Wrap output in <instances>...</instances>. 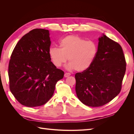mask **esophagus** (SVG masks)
<instances>
[{
	"instance_id": "obj_1",
	"label": "esophagus",
	"mask_w": 134,
	"mask_h": 134,
	"mask_svg": "<svg viewBox=\"0 0 134 134\" xmlns=\"http://www.w3.org/2000/svg\"><path fill=\"white\" fill-rule=\"evenodd\" d=\"M71 74L70 73H69V72H65V74H64V76L65 77H68V76H69Z\"/></svg>"
}]
</instances>
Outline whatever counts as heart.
<instances>
[{"label": "heart", "mask_w": 134, "mask_h": 134, "mask_svg": "<svg viewBox=\"0 0 134 134\" xmlns=\"http://www.w3.org/2000/svg\"><path fill=\"white\" fill-rule=\"evenodd\" d=\"M60 48L51 47L48 54L51 62L56 67L62 66L69 58L67 66L70 70L83 72L90 68L98 52V46L93 41L78 35H69L60 40Z\"/></svg>", "instance_id": "b5f03b06"}]
</instances>
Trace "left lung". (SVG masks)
<instances>
[{
    "label": "left lung",
    "mask_w": 134,
    "mask_h": 134,
    "mask_svg": "<svg viewBox=\"0 0 134 134\" xmlns=\"http://www.w3.org/2000/svg\"><path fill=\"white\" fill-rule=\"evenodd\" d=\"M126 63L120 44L103 35L92 65L77 72L75 91L79 99L90 107H100L118 95L122 88Z\"/></svg>",
    "instance_id": "obj_1"
}]
</instances>
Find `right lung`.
Masks as SVG:
<instances>
[{
	"label": "right lung",
	"instance_id": "obj_1",
	"mask_svg": "<svg viewBox=\"0 0 134 134\" xmlns=\"http://www.w3.org/2000/svg\"><path fill=\"white\" fill-rule=\"evenodd\" d=\"M49 31L36 28L23 36L10 56L9 88L18 102L29 107L40 106L53 96L64 72L56 68L48 54Z\"/></svg>",
	"mask_w": 134,
	"mask_h": 134
}]
</instances>
